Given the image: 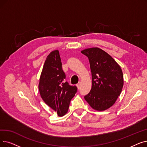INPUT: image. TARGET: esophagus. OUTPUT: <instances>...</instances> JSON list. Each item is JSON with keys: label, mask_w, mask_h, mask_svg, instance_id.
Returning <instances> with one entry per match:
<instances>
[{"label": "esophagus", "mask_w": 147, "mask_h": 147, "mask_svg": "<svg viewBox=\"0 0 147 147\" xmlns=\"http://www.w3.org/2000/svg\"><path fill=\"white\" fill-rule=\"evenodd\" d=\"M76 86H77L78 89H79L80 88V83H79V84H78L77 85H76Z\"/></svg>", "instance_id": "1"}]
</instances>
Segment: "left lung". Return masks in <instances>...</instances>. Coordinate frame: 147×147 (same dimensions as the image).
<instances>
[{
	"label": "left lung",
	"mask_w": 147,
	"mask_h": 147,
	"mask_svg": "<svg viewBox=\"0 0 147 147\" xmlns=\"http://www.w3.org/2000/svg\"><path fill=\"white\" fill-rule=\"evenodd\" d=\"M81 53L88 57L92 75L91 89L84 98L94 109L106 110L115 103L122 91V70L109 54L99 48L87 49Z\"/></svg>",
	"instance_id": "left-lung-1"
}]
</instances>
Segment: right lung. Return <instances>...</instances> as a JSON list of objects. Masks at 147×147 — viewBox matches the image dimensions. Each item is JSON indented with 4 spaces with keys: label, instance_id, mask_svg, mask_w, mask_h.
<instances>
[{
    "label": "right lung",
    "instance_id": "1",
    "mask_svg": "<svg viewBox=\"0 0 147 147\" xmlns=\"http://www.w3.org/2000/svg\"><path fill=\"white\" fill-rule=\"evenodd\" d=\"M65 78L59 51L54 50L44 62L38 88L42 99L59 117L67 113L70 101L78 91L77 86L65 82Z\"/></svg>",
    "mask_w": 147,
    "mask_h": 147
}]
</instances>
